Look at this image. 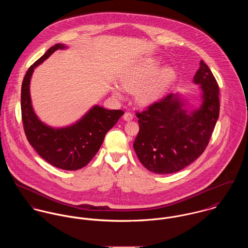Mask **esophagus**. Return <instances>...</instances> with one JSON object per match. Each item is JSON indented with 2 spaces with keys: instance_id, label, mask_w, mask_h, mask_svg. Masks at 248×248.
Masks as SVG:
<instances>
[{
  "instance_id": "1",
  "label": "esophagus",
  "mask_w": 248,
  "mask_h": 248,
  "mask_svg": "<svg viewBox=\"0 0 248 248\" xmlns=\"http://www.w3.org/2000/svg\"><path fill=\"white\" fill-rule=\"evenodd\" d=\"M133 114L132 113H130V112H125L124 113V121H126V122H129V121H131L132 119H133Z\"/></svg>"
}]
</instances>
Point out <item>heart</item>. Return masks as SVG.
<instances>
[{
    "mask_svg": "<svg viewBox=\"0 0 248 248\" xmlns=\"http://www.w3.org/2000/svg\"><path fill=\"white\" fill-rule=\"evenodd\" d=\"M158 62L154 60L144 61L127 69L121 78V85L111 87L113 94L119 98L124 97V89L136 91L140 102L152 103L163 97L169 85L174 81L176 72L174 68L165 66L158 72Z\"/></svg>",
    "mask_w": 248,
    "mask_h": 248,
    "instance_id": "b5f03b06",
    "label": "heart"
}]
</instances>
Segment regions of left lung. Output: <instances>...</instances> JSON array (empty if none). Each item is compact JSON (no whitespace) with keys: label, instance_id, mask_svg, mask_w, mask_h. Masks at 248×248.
<instances>
[{"label":"left lung","instance_id":"8db88e82","mask_svg":"<svg viewBox=\"0 0 248 248\" xmlns=\"http://www.w3.org/2000/svg\"><path fill=\"white\" fill-rule=\"evenodd\" d=\"M193 82L200 84L199 108L188 110L187 102L171 93L136 114L140 131L133 147L141 165L153 173L182 170L197 160L209 142L220 113L219 86L203 61Z\"/></svg>","mask_w":248,"mask_h":248}]
</instances>
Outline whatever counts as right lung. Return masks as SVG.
Returning <instances> with one entry per match:
<instances>
[{
	"label": "right lung",
	"mask_w": 248,
	"mask_h": 248,
	"mask_svg": "<svg viewBox=\"0 0 248 248\" xmlns=\"http://www.w3.org/2000/svg\"><path fill=\"white\" fill-rule=\"evenodd\" d=\"M66 48L63 44H56L28 68L21 91L22 120L29 143L44 160L63 170H78L93 159L106 134L124 115V111L108 110L96 105L75 124L56 128L38 118L32 107L29 88L34 68L56 50Z\"/></svg>",
	"instance_id": "obj_1"
}]
</instances>
